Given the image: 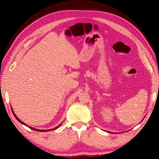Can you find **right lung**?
<instances>
[{
	"mask_svg": "<svg viewBox=\"0 0 159 159\" xmlns=\"http://www.w3.org/2000/svg\"><path fill=\"white\" fill-rule=\"evenodd\" d=\"M11 111H12V112H13V114H14V116H15V118H16V119H17V120H18V121H19V122L21 123V124H23V125H26V126H27V127H30V129H33V130H35V131H39V132H46V131H51V130H53V129H57V128H58V127H59V126L61 125H59L58 126V127H55V128H53V129H48V130H44V129H43V130H40V129H34V128L32 127H30V126H28V125H26V124H25L24 122H22V121H21L20 120V119H19L18 118V117H17V116H16V114H15L14 113V111H13L12 109H11Z\"/></svg>",
	"mask_w": 159,
	"mask_h": 159,
	"instance_id": "right-lung-1",
	"label": "right lung"
}]
</instances>
